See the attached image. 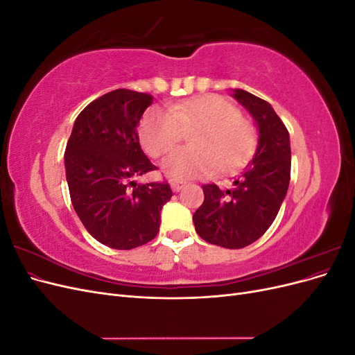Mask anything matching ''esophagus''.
<instances>
[{
    "label": "esophagus",
    "mask_w": 355,
    "mask_h": 355,
    "mask_svg": "<svg viewBox=\"0 0 355 355\" xmlns=\"http://www.w3.org/2000/svg\"><path fill=\"white\" fill-rule=\"evenodd\" d=\"M170 187H171V189H173L175 192H178V191H180L182 188L185 187V182L184 180H171L170 182Z\"/></svg>",
    "instance_id": "1"
}]
</instances>
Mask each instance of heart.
Masks as SVG:
<instances>
[{"mask_svg":"<svg viewBox=\"0 0 355 355\" xmlns=\"http://www.w3.org/2000/svg\"><path fill=\"white\" fill-rule=\"evenodd\" d=\"M200 127L191 145L167 157L163 163L171 178L210 176L218 168L230 171L249 158L256 145V128L240 110L218 94L171 105L168 111L151 110L141 121L145 151L158 158L170 153L184 137V130Z\"/></svg>","mask_w":355,"mask_h":355,"instance_id":"obj_1","label":"heart"}]
</instances>
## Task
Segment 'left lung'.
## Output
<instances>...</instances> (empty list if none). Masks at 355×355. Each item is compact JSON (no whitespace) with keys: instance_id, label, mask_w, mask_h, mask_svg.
Here are the masks:
<instances>
[{"instance_id":"1","label":"left lung","mask_w":355,"mask_h":355,"mask_svg":"<svg viewBox=\"0 0 355 355\" xmlns=\"http://www.w3.org/2000/svg\"><path fill=\"white\" fill-rule=\"evenodd\" d=\"M234 98L259 128L256 154L231 189L202 185L204 201L192 216L200 237L225 249H243L271 227L287 194L292 164L288 132L272 106L240 89L234 90Z\"/></svg>"}]
</instances>
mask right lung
Masks as SVG:
<instances>
[{
	"label": "right lung",
	"mask_w": 355,
	"mask_h": 355,
	"mask_svg": "<svg viewBox=\"0 0 355 355\" xmlns=\"http://www.w3.org/2000/svg\"><path fill=\"white\" fill-rule=\"evenodd\" d=\"M153 96L127 89L106 93L80 112L65 151L72 206L93 239L130 250L155 239L170 185L132 179L157 167L139 144L137 124Z\"/></svg>",
	"instance_id": "obj_1"
}]
</instances>
